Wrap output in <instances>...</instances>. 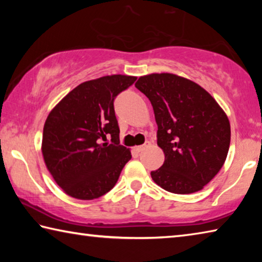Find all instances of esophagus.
<instances>
[{"instance_id": "esophagus-1", "label": "esophagus", "mask_w": 262, "mask_h": 262, "mask_svg": "<svg viewBox=\"0 0 262 262\" xmlns=\"http://www.w3.org/2000/svg\"><path fill=\"white\" fill-rule=\"evenodd\" d=\"M149 145H150V142L149 141H145V143L143 145H139V147H135L134 150H135L136 152H141V151H143L145 148H148Z\"/></svg>"}]
</instances>
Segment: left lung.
I'll return each instance as SVG.
<instances>
[{
  "label": "left lung",
  "instance_id": "1",
  "mask_svg": "<svg viewBox=\"0 0 262 262\" xmlns=\"http://www.w3.org/2000/svg\"><path fill=\"white\" fill-rule=\"evenodd\" d=\"M135 86L152 105L157 144L165 154L152 180L176 194L202 189L227 159L231 139L227 114L205 89L173 74L142 76Z\"/></svg>",
  "mask_w": 262,
  "mask_h": 262
}]
</instances>
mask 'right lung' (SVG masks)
I'll list each match as a JSON object with an SVG mask.
<instances>
[{"label":"right lung","mask_w":262,"mask_h":262,"mask_svg":"<svg viewBox=\"0 0 262 262\" xmlns=\"http://www.w3.org/2000/svg\"><path fill=\"white\" fill-rule=\"evenodd\" d=\"M135 81L112 75L84 82L47 117L42 156L56 184L70 196L94 200L110 192L132 158L130 150L120 144L114 100Z\"/></svg>","instance_id":"add662e5"}]
</instances>
